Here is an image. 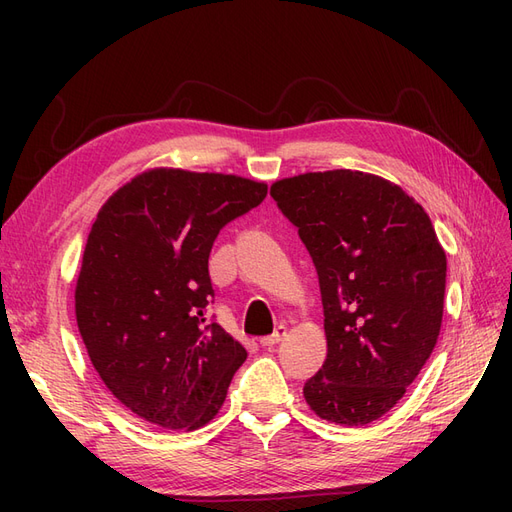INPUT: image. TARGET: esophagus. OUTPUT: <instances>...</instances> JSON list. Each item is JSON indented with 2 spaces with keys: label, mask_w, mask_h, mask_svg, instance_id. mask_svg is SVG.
<instances>
[{
  "label": "esophagus",
  "mask_w": 512,
  "mask_h": 512,
  "mask_svg": "<svg viewBox=\"0 0 512 512\" xmlns=\"http://www.w3.org/2000/svg\"><path fill=\"white\" fill-rule=\"evenodd\" d=\"M284 337H286V327H277L273 335L262 337V339H260V344L265 346V348H271V346H277V344H280Z\"/></svg>",
  "instance_id": "34e87169"
}]
</instances>
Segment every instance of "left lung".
I'll use <instances>...</instances> for the list:
<instances>
[{"label": "left lung", "mask_w": 512, "mask_h": 512, "mask_svg": "<svg viewBox=\"0 0 512 512\" xmlns=\"http://www.w3.org/2000/svg\"><path fill=\"white\" fill-rule=\"evenodd\" d=\"M271 196L320 282L327 361L303 386L307 406L335 425L374 423L438 342L446 254L436 230L399 185L361 170L288 177Z\"/></svg>", "instance_id": "8db88e82"}]
</instances>
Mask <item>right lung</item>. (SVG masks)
I'll list each match as a JSON object with an SVG mask.
<instances>
[{
  "instance_id": "right-lung-1",
  "label": "right lung",
  "mask_w": 512,
  "mask_h": 512,
  "mask_svg": "<svg viewBox=\"0 0 512 512\" xmlns=\"http://www.w3.org/2000/svg\"><path fill=\"white\" fill-rule=\"evenodd\" d=\"M265 196L262 181L151 168L98 211L74 290L76 324L106 389L143 421L194 431L220 412L247 352L207 320L209 252Z\"/></svg>"
}]
</instances>
